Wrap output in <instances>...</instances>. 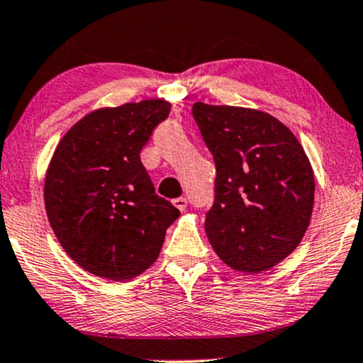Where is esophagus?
<instances>
[{"label": "esophagus", "instance_id": "1", "mask_svg": "<svg viewBox=\"0 0 363 363\" xmlns=\"http://www.w3.org/2000/svg\"><path fill=\"white\" fill-rule=\"evenodd\" d=\"M172 204L176 206L179 211H186V207H187V201H186V197H177V199H174V201H172Z\"/></svg>", "mask_w": 363, "mask_h": 363}]
</instances>
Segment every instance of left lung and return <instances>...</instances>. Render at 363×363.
I'll return each mask as SVG.
<instances>
[{
  "label": "left lung",
  "mask_w": 363,
  "mask_h": 363,
  "mask_svg": "<svg viewBox=\"0 0 363 363\" xmlns=\"http://www.w3.org/2000/svg\"><path fill=\"white\" fill-rule=\"evenodd\" d=\"M216 162V199L206 234L222 262L259 274L298 247L311 222L315 181L302 144L259 109L192 106Z\"/></svg>",
  "instance_id": "1"
}]
</instances>
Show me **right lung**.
<instances>
[{
	"mask_svg": "<svg viewBox=\"0 0 363 363\" xmlns=\"http://www.w3.org/2000/svg\"><path fill=\"white\" fill-rule=\"evenodd\" d=\"M169 113L164 99L94 109L52 152L48 220L65 252L89 274L129 280L159 257L179 211L156 194L139 154Z\"/></svg>",
	"mask_w": 363,
	"mask_h": 363,
	"instance_id": "obj_1",
	"label": "right lung"
}]
</instances>
